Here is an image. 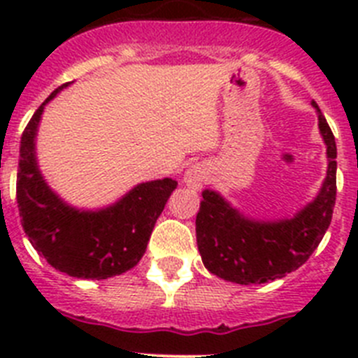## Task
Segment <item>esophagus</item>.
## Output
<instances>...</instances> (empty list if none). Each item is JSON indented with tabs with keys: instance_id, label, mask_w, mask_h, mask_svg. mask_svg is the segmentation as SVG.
Here are the masks:
<instances>
[{
	"instance_id": "obj_1",
	"label": "esophagus",
	"mask_w": 358,
	"mask_h": 358,
	"mask_svg": "<svg viewBox=\"0 0 358 358\" xmlns=\"http://www.w3.org/2000/svg\"><path fill=\"white\" fill-rule=\"evenodd\" d=\"M208 172L202 164H192L185 172V182L192 188H201L202 182L206 181Z\"/></svg>"
}]
</instances>
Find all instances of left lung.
<instances>
[{"label": "left lung", "mask_w": 358, "mask_h": 358, "mask_svg": "<svg viewBox=\"0 0 358 358\" xmlns=\"http://www.w3.org/2000/svg\"><path fill=\"white\" fill-rule=\"evenodd\" d=\"M312 106L317 109L319 131L327 143V179L317 197L294 218L251 220L217 192H202L195 233L202 264L215 276L240 285L283 278L308 260L327 233L337 195V147L327 118L317 103Z\"/></svg>", "instance_id": "1"}]
</instances>
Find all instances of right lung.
I'll list each match as a JSON object with an SVG mask.
<instances>
[{
    "label": "right lung",
    "mask_w": 358,
    "mask_h": 358,
    "mask_svg": "<svg viewBox=\"0 0 358 358\" xmlns=\"http://www.w3.org/2000/svg\"><path fill=\"white\" fill-rule=\"evenodd\" d=\"M66 85L46 98L21 136L15 199L28 240L52 267L73 278L107 280L141 260L177 181L166 177L141 182L116 204L98 211L75 210L57 197L37 166L36 134L44 106Z\"/></svg>",
    "instance_id": "obj_1"
}]
</instances>
